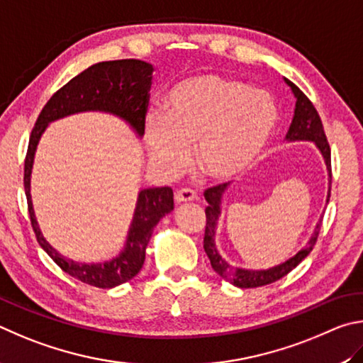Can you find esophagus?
Segmentation results:
<instances>
[{"label": "esophagus", "instance_id": "obj_1", "mask_svg": "<svg viewBox=\"0 0 363 363\" xmlns=\"http://www.w3.org/2000/svg\"><path fill=\"white\" fill-rule=\"evenodd\" d=\"M196 199V193L189 188H182L175 193V202L177 204H182V202H191Z\"/></svg>", "mask_w": 363, "mask_h": 363}]
</instances>
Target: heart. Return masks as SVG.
I'll use <instances>...</instances> for the list:
<instances>
[{
  "label": "heart",
  "mask_w": 363,
  "mask_h": 363,
  "mask_svg": "<svg viewBox=\"0 0 363 363\" xmlns=\"http://www.w3.org/2000/svg\"><path fill=\"white\" fill-rule=\"evenodd\" d=\"M277 106L262 89L218 74L172 86L161 114L146 118V142L156 164L178 169L194 143V162L212 180H233L255 164L277 124Z\"/></svg>",
  "instance_id": "b5f03b06"
}]
</instances>
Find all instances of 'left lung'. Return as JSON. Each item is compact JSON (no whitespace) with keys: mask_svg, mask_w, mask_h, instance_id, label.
I'll return each mask as SVG.
<instances>
[{"mask_svg":"<svg viewBox=\"0 0 363 363\" xmlns=\"http://www.w3.org/2000/svg\"><path fill=\"white\" fill-rule=\"evenodd\" d=\"M285 82L291 87V92H294L296 104H295V116L291 121L290 129L287 132L289 142H296V140H306V142H314L317 148L322 152L323 159H325L330 183H332V156H330V145L327 142L325 130H323L322 121L319 113L313 105L306 95H304L300 89H298L294 82L285 78ZM228 186V183H221V185L212 186L206 189L204 198L208 202L206 207V234H204V250L207 253L208 259H211V264L213 271L217 272L218 276L226 279L228 282L240 289H255V287H263V285H268L279 281L284 276H287L290 271H294L298 264H300L304 258H306L311 250L314 249L317 242V238H319L320 233V223L322 220L317 223L315 231L313 236H311L309 242L304 245V249L296 253L295 257H291L287 262L282 264H277L274 268L269 269H262V271H252V269H242V268H234V266L228 264L223 258L220 257V253L215 247V230H217V221L220 217V204L221 198H223V193ZM328 199H330V188H328Z\"/></svg>","mask_w":363,"mask_h":363,"instance_id":"obj_1","label":"left lung"}]
</instances>
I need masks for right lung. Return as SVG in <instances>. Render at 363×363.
I'll use <instances>...</instances> for the list:
<instances>
[{
	"instance_id": "right-lung-1",
	"label": "right lung",
	"mask_w": 363,
	"mask_h": 363,
	"mask_svg": "<svg viewBox=\"0 0 363 363\" xmlns=\"http://www.w3.org/2000/svg\"><path fill=\"white\" fill-rule=\"evenodd\" d=\"M152 67L135 59L100 62L74 76L60 87L38 116L31 130L27 156H25L23 186L27 194L30 221L40 244L48 255L78 281L99 289H113L130 281L138 274L145 262V250L148 245L152 228L159 220L174 211V191L169 186L148 188L140 191L135 213L125 240L124 250L111 262L86 264L68 259L52 249L43 238L35 218L30 196V175L38 142L49 123L81 111H105L124 119L138 137L145 133V116L148 110Z\"/></svg>"
}]
</instances>
